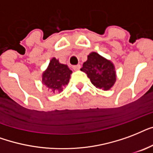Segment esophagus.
<instances>
[{"label":"esophagus","instance_id":"obj_1","mask_svg":"<svg viewBox=\"0 0 153 153\" xmlns=\"http://www.w3.org/2000/svg\"><path fill=\"white\" fill-rule=\"evenodd\" d=\"M73 69H74V70L75 71H77V70H79V69H80V65H74L73 67Z\"/></svg>","mask_w":153,"mask_h":153}]
</instances>
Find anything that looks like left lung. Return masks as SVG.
Returning <instances> with one entry per match:
<instances>
[{"label": "left lung", "instance_id": "8db88e82", "mask_svg": "<svg viewBox=\"0 0 153 153\" xmlns=\"http://www.w3.org/2000/svg\"><path fill=\"white\" fill-rule=\"evenodd\" d=\"M80 70L87 74L96 88L104 91L109 90L117 80V73L113 63L96 52L89 53Z\"/></svg>", "mask_w": 153, "mask_h": 153}]
</instances>
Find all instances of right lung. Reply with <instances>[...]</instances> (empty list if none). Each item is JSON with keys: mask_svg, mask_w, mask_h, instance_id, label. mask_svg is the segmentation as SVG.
Masks as SVG:
<instances>
[{"mask_svg": "<svg viewBox=\"0 0 153 153\" xmlns=\"http://www.w3.org/2000/svg\"><path fill=\"white\" fill-rule=\"evenodd\" d=\"M72 70L67 65L61 64L53 57L42 73V83L53 93H61L69 82Z\"/></svg>", "mask_w": 153, "mask_h": 153, "instance_id": "right-lung-1", "label": "right lung"}]
</instances>
